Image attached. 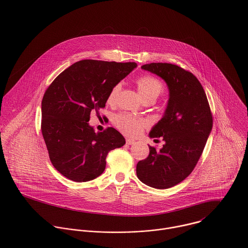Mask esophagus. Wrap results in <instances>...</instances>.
<instances>
[{
  "mask_svg": "<svg viewBox=\"0 0 248 248\" xmlns=\"http://www.w3.org/2000/svg\"><path fill=\"white\" fill-rule=\"evenodd\" d=\"M134 143H135V141L132 140H130V139L126 140V144H127V145H133Z\"/></svg>",
  "mask_w": 248,
  "mask_h": 248,
  "instance_id": "esophagus-1",
  "label": "esophagus"
}]
</instances>
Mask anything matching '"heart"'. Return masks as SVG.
Wrapping results in <instances>:
<instances>
[{
	"label": "heart",
	"instance_id": "obj_1",
	"mask_svg": "<svg viewBox=\"0 0 248 248\" xmlns=\"http://www.w3.org/2000/svg\"><path fill=\"white\" fill-rule=\"evenodd\" d=\"M136 84L140 94H141L143 99L147 98H155L163 92V83L157 78L151 75H144L140 77ZM122 89V84L116 83L112 86L109 93L108 94L107 101L108 104H115L118 99L119 94ZM114 125L118 128L123 134L129 137H138L146 126V121L143 119L138 118L126 113H121L116 115L113 119Z\"/></svg>",
	"mask_w": 248,
	"mask_h": 248
}]
</instances>
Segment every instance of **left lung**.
Returning <instances> with one entry per match:
<instances>
[{"instance_id": "obj_1", "label": "left lung", "mask_w": 248, "mask_h": 248, "mask_svg": "<svg viewBox=\"0 0 248 248\" xmlns=\"http://www.w3.org/2000/svg\"><path fill=\"white\" fill-rule=\"evenodd\" d=\"M161 77L169 90L163 118L151 130L152 139L163 138L160 151L149 146L150 154L137 165V176L155 189L171 188L189 176L204 149L213 126L212 113L198 79L170 63L141 67Z\"/></svg>"}]
</instances>
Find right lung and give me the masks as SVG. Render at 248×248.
<instances>
[{"mask_svg":"<svg viewBox=\"0 0 248 248\" xmlns=\"http://www.w3.org/2000/svg\"><path fill=\"white\" fill-rule=\"evenodd\" d=\"M137 63L84 59L62 71L42 101V134L54 167L75 182L100 176L108 152L125 144L112 127L94 132L88 122L92 111L104 108L108 94Z\"/></svg>","mask_w":248,"mask_h":248,"instance_id":"obj_1","label":"right lung"}]
</instances>
